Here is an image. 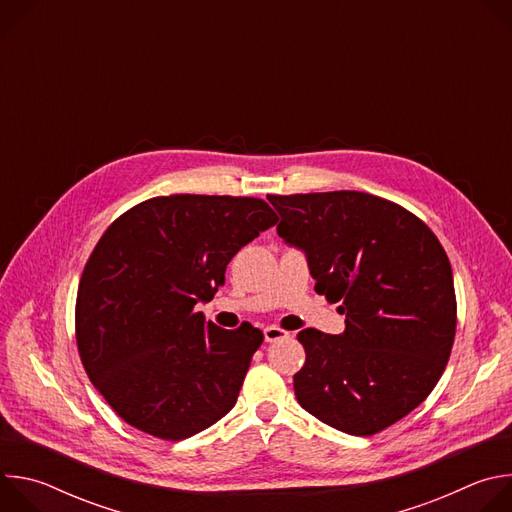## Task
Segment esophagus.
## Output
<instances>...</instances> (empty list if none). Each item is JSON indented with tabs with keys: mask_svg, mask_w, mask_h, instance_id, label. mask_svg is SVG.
<instances>
[{
	"mask_svg": "<svg viewBox=\"0 0 512 512\" xmlns=\"http://www.w3.org/2000/svg\"><path fill=\"white\" fill-rule=\"evenodd\" d=\"M263 334H265V340H267V342H277V340L289 338V332H287V330H281L279 326H267V328L263 330Z\"/></svg>",
	"mask_w": 512,
	"mask_h": 512,
	"instance_id": "34e87169",
	"label": "esophagus"
}]
</instances>
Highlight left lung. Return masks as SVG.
I'll list each match as a JSON object with an SVG mask.
<instances>
[{
	"mask_svg": "<svg viewBox=\"0 0 512 512\" xmlns=\"http://www.w3.org/2000/svg\"><path fill=\"white\" fill-rule=\"evenodd\" d=\"M279 237L302 249L316 291L346 316L338 336L298 334V403L350 435H375L440 381L456 336L450 259L403 206L356 190L269 194Z\"/></svg>",
	"mask_w": 512,
	"mask_h": 512,
	"instance_id": "1",
	"label": "left lung"
}]
</instances>
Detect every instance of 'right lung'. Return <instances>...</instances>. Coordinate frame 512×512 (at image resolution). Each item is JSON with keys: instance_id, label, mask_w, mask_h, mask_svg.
I'll list each match as a JSON object with an SVG mask.
<instances>
[{"instance_id": "1", "label": "right lung", "mask_w": 512, "mask_h": 512, "mask_svg": "<svg viewBox=\"0 0 512 512\" xmlns=\"http://www.w3.org/2000/svg\"><path fill=\"white\" fill-rule=\"evenodd\" d=\"M277 223L261 198L172 194L123 212L93 249L77 294L83 367L113 411L168 442L237 403L263 332L196 312L241 247Z\"/></svg>"}]
</instances>
